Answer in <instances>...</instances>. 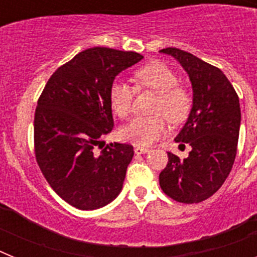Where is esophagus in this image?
<instances>
[{
	"label": "esophagus",
	"instance_id": "esophagus-1",
	"mask_svg": "<svg viewBox=\"0 0 257 257\" xmlns=\"http://www.w3.org/2000/svg\"><path fill=\"white\" fill-rule=\"evenodd\" d=\"M135 153L136 154H144V153H148L149 149L148 148H144V147H135Z\"/></svg>",
	"mask_w": 257,
	"mask_h": 257
}]
</instances>
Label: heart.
<instances>
[{"instance_id": "1", "label": "heart", "mask_w": 257, "mask_h": 257, "mask_svg": "<svg viewBox=\"0 0 257 257\" xmlns=\"http://www.w3.org/2000/svg\"><path fill=\"white\" fill-rule=\"evenodd\" d=\"M134 87L115 79L109 87L108 97L112 110L117 117L124 119L130 115L135 91L149 88L157 92L152 105L156 114L136 117L121 130L127 142L138 145H151L166 133V117L172 124L187 119L192 109L193 97L184 85L178 83V76L167 65L153 61L138 68L133 73Z\"/></svg>"}]
</instances>
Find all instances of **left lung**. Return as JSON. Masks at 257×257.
Returning a JSON list of instances; mask_svg holds the SVG:
<instances>
[{"label": "left lung", "mask_w": 257, "mask_h": 257, "mask_svg": "<svg viewBox=\"0 0 257 257\" xmlns=\"http://www.w3.org/2000/svg\"><path fill=\"white\" fill-rule=\"evenodd\" d=\"M161 52L174 56L189 74L193 108L175 139L184 148L189 144L192 151L185 160L167 152L160 185L174 201L199 203L213 196L231 171L239 136V99L219 68L175 47Z\"/></svg>", "instance_id": "left-lung-1"}]
</instances>
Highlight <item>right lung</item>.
<instances>
[{
	"label": "right lung",
	"mask_w": 257,
	"mask_h": 257,
	"mask_svg": "<svg viewBox=\"0 0 257 257\" xmlns=\"http://www.w3.org/2000/svg\"><path fill=\"white\" fill-rule=\"evenodd\" d=\"M142 59L135 51L83 50L51 74L38 97L36 161L54 192L73 207L96 210L121 192L133 145L96 148L114 126L109 87L119 72Z\"/></svg>",
	"instance_id": "right-lung-1"
}]
</instances>
